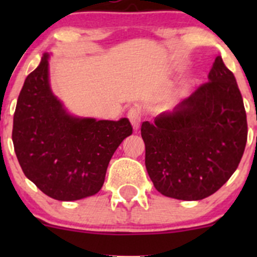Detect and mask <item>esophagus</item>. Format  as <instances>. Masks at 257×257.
Returning <instances> with one entry per match:
<instances>
[{"label":"esophagus","instance_id":"34e87169","mask_svg":"<svg viewBox=\"0 0 257 257\" xmlns=\"http://www.w3.org/2000/svg\"><path fill=\"white\" fill-rule=\"evenodd\" d=\"M128 118L131 120L132 125H133L134 131H138L139 126H141V121H142V113L138 108H131L128 110Z\"/></svg>","mask_w":257,"mask_h":257}]
</instances>
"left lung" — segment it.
Wrapping results in <instances>:
<instances>
[{"label":"left lung","instance_id":"8db88e82","mask_svg":"<svg viewBox=\"0 0 257 257\" xmlns=\"http://www.w3.org/2000/svg\"><path fill=\"white\" fill-rule=\"evenodd\" d=\"M201 84L170 112L143 121L145 167L160 194L201 200L234 174L247 141L242 97L217 56Z\"/></svg>","mask_w":257,"mask_h":257}]
</instances>
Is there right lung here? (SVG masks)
I'll return each mask as SVG.
<instances>
[{
	"label": "right lung",
	"instance_id": "obj_1",
	"mask_svg": "<svg viewBox=\"0 0 257 257\" xmlns=\"http://www.w3.org/2000/svg\"><path fill=\"white\" fill-rule=\"evenodd\" d=\"M132 133L126 118L97 120L67 113L49 87L46 53L18 95L12 141L26 177L46 195L72 201L100 190L114 152Z\"/></svg>",
	"mask_w": 257,
	"mask_h": 257
}]
</instances>
